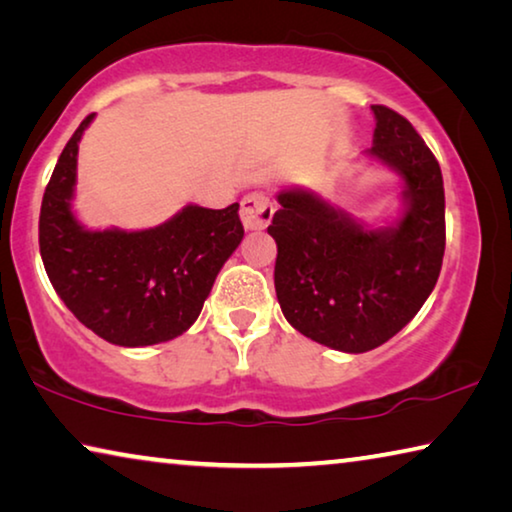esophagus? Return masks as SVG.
I'll return each mask as SVG.
<instances>
[{"label": "esophagus", "mask_w": 512, "mask_h": 512, "mask_svg": "<svg viewBox=\"0 0 512 512\" xmlns=\"http://www.w3.org/2000/svg\"><path fill=\"white\" fill-rule=\"evenodd\" d=\"M273 219L271 198L262 192H253L241 201V221L248 230H264Z\"/></svg>", "instance_id": "34e87169"}]
</instances>
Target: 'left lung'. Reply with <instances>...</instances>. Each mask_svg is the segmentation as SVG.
Here are the masks:
<instances>
[{
	"mask_svg": "<svg viewBox=\"0 0 512 512\" xmlns=\"http://www.w3.org/2000/svg\"><path fill=\"white\" fill-rule=\"evenodd\" d=\"M368 155L400 173L406 210L391 228L368 230L307 189H282L268 235L277 244L275 293L282 314L307 339L368 352L418 314L445 255L440 164L409 119L372 106Z\"/></svg>",
	"mask_w": 512,
	"mask_h": 512,
	"instance_id": "8db88e82",
	"label": "left lung"
}]
</instances>
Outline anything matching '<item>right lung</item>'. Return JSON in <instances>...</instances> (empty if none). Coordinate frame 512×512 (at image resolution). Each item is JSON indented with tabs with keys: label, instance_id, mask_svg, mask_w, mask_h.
Listing matches in <instances>:
<instances>
[{
	"label": "right lung",
	"instance_id": "obj_1",
	"mask_svg": "<svg viewBox=\"0 0 512 512\" xmlns=\"http://www.w3.org/2000/svg\"><path fill=\"white\" fill-rule=\"evenodd\" d=\"M88 115L69 137L42 196L40 255L67 309L108 343L142 348L194 325L221 266L244 239L239 203L187 205L149 230H85L72 212L76 155Z\"/></svg>",
	"mask_w": 512,
	"mask_h": 512
}]
</instances>
